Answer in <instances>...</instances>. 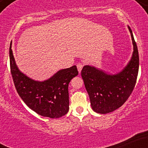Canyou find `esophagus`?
Here are the masks:
<instances>
[{
    "label": "esophagus",
    "mask_w": 148,
    "mask_h": 148,
    "mask_svg": "<svg viewBox=\"0 0 148 148\" xmlns=\"http://www.w3.org/2000/svg\"><path fill=\"white\" fill-rule=\"evenodd\" d=\"M76 67H77V69H78V71H79V72L81 73V70H82V69H83V67H84V64L78 63L77 64H76Z\"/></svg>",
    "instance_id": "esophagus-1"
}]
</instances>
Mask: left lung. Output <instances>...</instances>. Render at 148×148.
I'll return each instance as SVG.
<instances>
[{"instance_id": "left-lung-1", "label": "left lung", "mask_w": 148, "mask_h": 148, "mask_svg": "<svg viewBox=\"0 0 148 148\" xmlns=\"http://www.w3.org/2000/svg\"><path fill=\"white\" fill-rule=\"evenodd\" d=\"M132 37L133 53L128 63L120 72L108 74L94 66L86 65L81 70V76L95 112L101 114L111 113L120 108L132 94L138 72V48L130 27L127 25Z\"/></svg>"}]
</instances>
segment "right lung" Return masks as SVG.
Returning a JSON list of instances; mask_svg holds the SVG:
<instances>
[{
  "mask_svg": "<svg viewBox=\"0 0 148 148\" xmlns=\"http://www.w3.org/2000/svg\"><path fill=\"white\" fill-rule=\"evenodd\" d=\"M10 69L18 95L30 109L37 114L50 118H58L69 111L68 86L78 75L76 66L58 71L45 81H35L23 74L16 65L10 47Z\"/></svg>",
  "mask_w": 148,
  "mask_h": 148,
  "instance_id": "1",
  "label": "right lung"
}]
</instances>
